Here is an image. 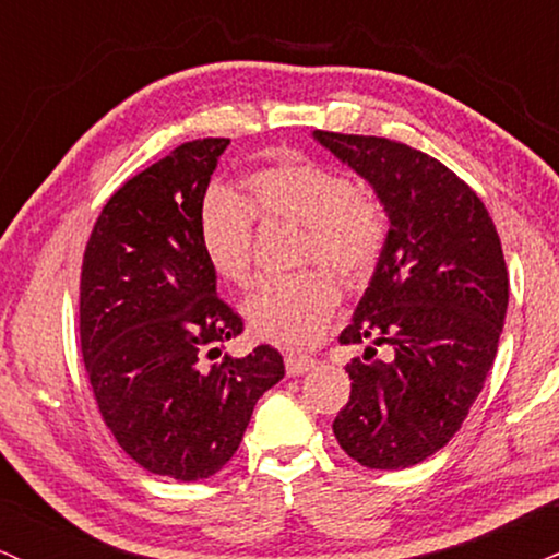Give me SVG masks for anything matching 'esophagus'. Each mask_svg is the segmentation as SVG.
Segmentation results:
<instances>
[{
	"instance_id": "esophagus-1",
	"label": "esophagus",
	"mask_w": 559,
	"mask_h": 559,
	"mask_svg": "<svg viewBox=\"0 0 559 559\" xmlns=\"http://www.w3.org/2000/svg\"><path fill=\"white\" fill-rule=\"evenodd\" d=\"M285 369H287V377H304L306 371L313 369V360L304 356H287Z\"/></svg>"
}]
</instances>
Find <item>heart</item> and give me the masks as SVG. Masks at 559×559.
Here are the masks:
<instances>
[{"instance_id": "b5f03b06", "label": "heart", "mask_w": 559, "mask_h": 559, "mask_svg": "<svg viewBox=\"0 0 559 559\" xmlns=\"http://www.w3.org/2000/svg\"><path fill=\"white\" fill-rule=\"evenodd\" d=\"M251 205L225 188H212L199 209V240L219 277L238 287L253 282L255 215L304 227L300 259L324 261L343 277H364L384 248L386 219L373 195L364 193L337 169L306 159L261 167L246 180ZM340 300L326 269H306L272 280L251 295L246 319L269 345L304 350L324 334Z\"/></svg>"}]
</instances>
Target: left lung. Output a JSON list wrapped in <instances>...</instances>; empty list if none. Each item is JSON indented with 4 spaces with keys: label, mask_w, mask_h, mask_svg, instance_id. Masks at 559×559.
<instances>
[{
    "label": "left lung",
    "mask_w": 559,
    "mask_h": 559,
    "mask_svg": "<svg viewBox=\"0 0 559 559\" xmlns=\"http://www.w3.org/2000/svg\"><path fill=\"white\" fill-rule=\"evenodd\" d=\"M313 138L371 182L390 219L377 272L340 334L366 353L345 366L350 400L334 437L366 468H411L455 437L495 364L510 290L500 235L484 201L435 156L377 135Z\"/></svg>",
    "instance_id": "left-lung-1"
}]
</instances>
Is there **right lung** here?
Wrapping results in <instances>:
<instances>
[{
  "instance_id": "right-lung-1",
  "label": "right lung",
  "mask_w": 559,
  "mask_h": 559,
  "mask_svg": "<svg viewBox=\"0 0 559 559\" xmlns=\"http://www.w3.org/2000/svg\"><path fill=\"white\" fill-rule=\"evenodd\" d=\"M227 146L188 141L130 177L83 253L81 350L98 413L141 468L177 481L214 476L285 377L269 345L222 356L242 319L216 295L199 209Z\"/></svg>"
}]
</instances>
